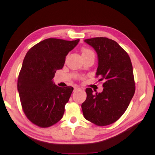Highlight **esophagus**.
<instances>
[{"mask_svg": "<svg viewBox=\"0 0 155 155\" xmlns=\"http://www.w3.org/2000/svg\"><path fill=\"white\" fill-rule=\"evenodd\" d=\"M78 90H80V87H78V86L76 85L74 87V91H77Z\"/></svg>", "mask_w": 155, "mask_h": 155, "instance_id": "34e87169", "label": "esophagus"}]
</instances>
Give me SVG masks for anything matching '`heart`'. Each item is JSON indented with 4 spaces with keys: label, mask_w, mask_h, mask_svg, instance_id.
Returning <instances> with one entry per match:
<instances>
[{
    "label": "heart",
    "mask_w": 155,
    "mask_h": 155,
    "mask_svg": "<svg viewBox=\"0 0 155 155\" xmlns=\"http://www.w3.org/2000/svg\"><path fill=\"white\" fill-rule=\"evenodd\" d=\"M81 52H82V56L85 55V54L91 53V52H92V51H90V50L87 49V48H83L82 51H81Z\"/></svg>",
    "instance_id": "heart-1"
}]
</instances>
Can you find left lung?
Returning <instances> with one entry per match:
<instances>
[{
    "label": "left lung",
    "mask_w": 155,
    "mask_h": 155,
    "mask_svg": "<svg viewBox=\"0 0 155 155\" xmlns=\"http://www.w3.org/2000/svg\"><path fill=\"white\" fill-rule=\"evenodd\" d=\"M98 55L96 77L103 83L102 92L85 90L87 98L81 104L84 117L98 126L116 122L124 114L134 96L135 87L129 56L116 41L107 38L84 40Z\"/></svg>",
    "instance_id": "8db88e82"
}]
</instances>
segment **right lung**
<instances>
[{
    "instance_id": "obj_1",
    "label": "right lung",
    "mask_w": 155,
    "mask_h": 155,
    "mask_svg": "<svg viewBox=\"0 0 155 155\" xmlns=\"http://www.w3.org/2000/svg\"><path fill=\"white\" fill-rule=\"evenodd\" d=\"M79 40L46 39L26 54L18 76V91L23 111L34 124L49 127L62 118L74 88L58 87L52 78Z\"/></svg>"
}]
</instances>
